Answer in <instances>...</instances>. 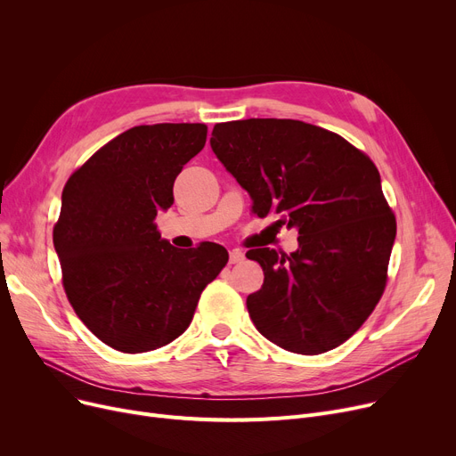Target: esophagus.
Wrapping results in <instances>:
<instances>
[{
  "label": "esophagus",
  "mask_w": 456,
  "mask_h": 456,
  "mask_svg": "<svg viewBox=\"0 0 456 456\" xmlns=\"http://www.w3.org/2000/svg\"><path fill=\"white\" fill-rule=\"evenodd\" d=\"M244 251H240V249H232L231 253H229V262L231 265H238V262H242L244 260Z\"/></svg>",
  "instance_id": "1"
}]
</instances>
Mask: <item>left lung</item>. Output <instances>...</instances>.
<instances>
[{
	"instance_id": "left-lung-1",
	"label": "left lung",
	"mask_w": 456,
	"mask_h": 456,
	"mask_svg": "<svg viewBox=\"0 0 456 456\" xmlns=\"http://www.w3.org/2000/svg\"><path fill=\"white\" fill-rule=\"evenodd\" d=\"M210 148L253 201L296 229L290 255L249 249L265 272L248 313L275 346L320 354L338 347L373 313L387 284L395 218L375 164L347 140L299 119L216 124Z\"/></svg>"
}]
</instances>
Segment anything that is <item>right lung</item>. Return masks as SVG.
Returning <instances> with one entry per match:
<instances>
[{"mask_svg": "<svg viewBox=\"0 0 456 456\" xmlns=\"http://www.w3.org/2000/svg\"><path fill=\"white\" fill-rule=\"evenodd\" d=\"M207 142L203 124L136 126L95 151L62 190L53 246L68 301L103 344L143 353L188 329L205 286L227 265L218 244L179 251L155 216Z\"/></svg>", "mask_w": 456, "mask_h": 456, "instance_id": "right-lung-1", "label": "right lung"}]
</instances>
